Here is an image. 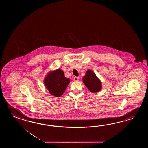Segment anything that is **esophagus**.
<instances>
[{
	"instance_id": "34e87169",
	"label": "esophagus",
	"mask_w": 148,
	"mask_h": 148,
	"mask_svg": "<svg viewBox=\"0 0 148 148\" xmlns=\"http://www.w3.org/2000/svg\"><path fill=\"white\" fill-rule=\"evenodd\" d=\"M73 80H74V81H75V82H78L79 80V78L78 77H75L74 78H73Z\"/></svg>"
}]
</instances>
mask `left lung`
I'll use <instances>...</instances> for the list:
<instances>
[{
  "instance_id": "8db88e82",
  "label": "left lung",
  "mask_w": 148,
  "mask_h": 148,
  "mask_svg": "<svg viewBox=\"0 0 148 148\" xmlns=\"http://www.w3.org/2000/svg\"><path fill=\"white\" fill-rule=\"evenodd\" d=\"M82 80L85 86L92 92H97L101 89V83L100 80L92 70H88Z\"/></svg>"
}]
</instances>
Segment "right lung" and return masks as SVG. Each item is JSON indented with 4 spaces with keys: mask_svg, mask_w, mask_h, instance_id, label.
<instances>
[{
    "mask_svg": "<svg viewBox=\"0 0 148 148\" xmlns=\"http://www.w3.org/2000/svg\"><path fill=\"white\" fill-rule=\"evenodd\" d=\"M69 82V79L66 78L60 69L49 73L44 80V85L49 92L57 97L63 94Z\"/></svg>",
    "mask_w": 148,
    "mask_h": 148,
    "instance_id": "right-lung-1",
    "label": "right lung"
}]
</instances>
